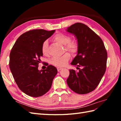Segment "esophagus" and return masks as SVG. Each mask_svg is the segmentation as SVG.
Here are the masks:
<instances>
[{"mask_svg":"<svg viewBox=\"0 0 121 121\" xmlns=\"http://www.w3.org/2000/svg\"><path fill=\"white\" fill-rule=\"evenodd\" d=\"M62 68H61V67H58L57 68V70H58V72L60 71L61 70H62Z\"/></svg>","mask_w":121,"mask_h":121,"instance_id":"1","label":"esophagus"}]
</instances>
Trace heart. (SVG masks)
Wrapping results in <instances>:
<instances>
[{
  "mask_svg": "<svg viewBox=\"0 0 121 121\" xmlns=\"http://www.w3.org/2000/svg\"><path fill=\"white\" fill-rule=\"evenodd\" d=\"M53 39L61 44L65 45L66 50L69 51L72 54H75L78 51V42L74 40H71L70 36L62 33H58L54 36ZM48 41L46 40L43 42L42 46V51L44 56L48 55ZM70 58V53L66 52L60 57L52 58L50 60V63L51 65L59 67L64 66L67 64Z\"/></svg>",
  "mask_w": 121,
  "mask_h": 121,
  "instance_id": "heart-1",
  "label": "heart"
}]
</instances>
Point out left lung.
I'll return each instance as SVG.
<instances>
[{"label": "left lung", "mask_w": 121, "mask_h": 121, "mask_svg": "<svg viewBox=\"0 0 121 121\" xmlns=\"http://www.w3.org/2000/svg\"><path fill=\"white\" fill-rule=\"evenodd\" d=\"M67 32L78 39V55L71 65H76L79 71L70 70L66 82L77 94L89 93L96 88L106 72L108 56L104 43L93 30L82 23L72 25Z\"/></svg>", "instance_id": "8db88e82"}]
</instances>
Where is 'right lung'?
Instances as JSON below:
<instances>
[{"label":"right lung","instance_id":"1","mask_svg":"<svg viewBox=\"0 0 121 121\" xmlns=\"http://www.w3.org/2000/svg\"><path fill=\"white\" fill-rule=\"evenodd\" d=\"M55 30L43 29L29 30L17 38L10 53L9 66L15 83L20 89L29 96L38 97L48 92L57 74L54 66H47L38 70V65L43 54V42L49 38Z\"/></svg>","mask_w":121,"mask_h":121}]
</instances>
